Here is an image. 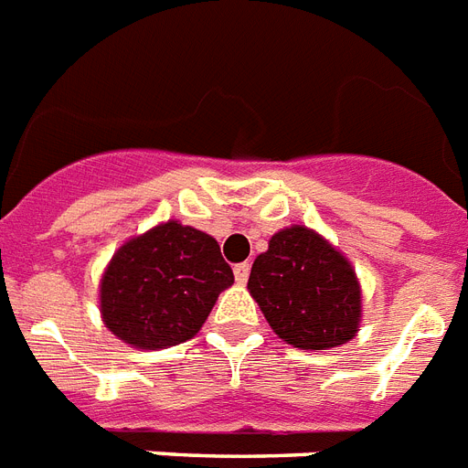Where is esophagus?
<instances>
[{"mask_svg":"<svg viewBox=\"0 0 468 468\" xmlns=\"http://www.w3.org/2000/svg\"><path fill=\"white\" fill-rule=\"evenodd\" d=\"M249 275H251V263L234 265V278H237V282H241V285H244L246 280H249Z\"/></svg>","mask_w":468,"mask_h":468,"instance_id":"esophagus-1","label":"esophagus"}]
</instances>
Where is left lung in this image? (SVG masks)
<instances>
[{
  "mask_svg": "<svg viewBox=\"0 0 468 468\" xmlns=\"http://www.w3.org/2000/svg\"><path fill=\"white\" fill-rule=\"evenodd\" d=\"M249 290L290 346L326 350L360 328V285L346 258L306 227L278 231L253 261Z\"/></svg>",
  "mask_w": 468,
  "mask_h": 468,
  "instance_id": "left-lung-1",
  "label": "left lung"
}]
</instances>
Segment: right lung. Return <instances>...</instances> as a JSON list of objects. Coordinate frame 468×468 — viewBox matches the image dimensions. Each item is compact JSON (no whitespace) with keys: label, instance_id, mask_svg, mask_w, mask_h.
Returning a JSON list of instances; mask_svg holds the SVG:
<instances>
[{"label":"right lung","instance_id":"obj_1","mask_svg":"<svg viewBox=\"0 0 468 468\" xmlns=\"http://www.w3.org/2000/svg\"><path fill=\"white\" fill-rule=\"evenodd\" d=\"M234 272L205 231L166 222L122 246L101 280V314L134 347L193 338Z\"/></svg>","mask_w":468,"mask_h":468}]
</instances>
